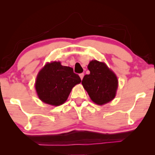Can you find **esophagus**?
I'll return each instance as SVG.
<instances>
[{
	"label": "esophagus",
	"mask_w": 155,
	"mask_h": 155,
	"mask_svg": "<svg viewBox=\"0 0 155 155\" xmlns=\"http://www.w3.org/2000/svg\"><path fill=\"white\" fill-rule=\"evenodd\" d=\"M80 78H81V80H82V78H83V77H84V73H80Z\"/></svg>",
	"instance_id": "34e87169"
}]
</instances>
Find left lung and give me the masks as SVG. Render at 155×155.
Instances as JSON below:
<instances>
[{
	"label": "left lung",
	"instance_id": "1",
	"mask_svg": "<svg viewBox=\"0 0 155 155\" xmlns=\"http://www.w3.org/2000/svg\"><path fill=\"white\" fill-rule=\"evenodd\" d=\"M87 68L90 73L84 76L82 84L93 102L103 105L113 100L118 88L115 73L104 63L96 60L90 61Z\"/></svg>",
	"mask_w": 155,
	"mask_h": 155
}]
</instances>
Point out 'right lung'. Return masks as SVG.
<instances>
[{
	"instance_id": "obj_1",
	"label": "right lung",
	"mask_w": 155,
	"mask_h": 155,
	"mask_svg": "<svg viewBox=\"0 0 155 155\" xmlns=\"http://www.w3.org/2000/svg\"><path fill=\"white\" fill-rule=\"evenodd\" d=\"M80 82V76L72 68L54 61L46 63L38 73L35 88L43 102L60 106L67 100L73 87Z\"/></svg>"
}]
</instances>
